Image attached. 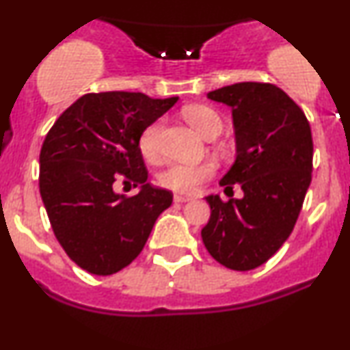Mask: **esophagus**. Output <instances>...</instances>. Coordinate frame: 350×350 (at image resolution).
Listing matches in <instances>:
<instances>
[{"label":"esophagus","mask_w":350,"mask_h":350,"mask_svg":"<svg viewBox=\"0 0 350 350\" xmlns=\"http://www.w3.org/2000/svg\"><path fill=\"white\" fill-rule=\"evenodd\" d=\"M174 200L176 202H189L192 200L191 196H184V194H174Z\"/></svg>","instance_id":"obj_1"}]
</instances>
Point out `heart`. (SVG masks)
<instances>
[{
  "label": "heart",
  "mask_w": 350,
  "mask_h": 350,
  "mask_svg": "<svg viewBox=\"0 0 350 350\" xmlns=\"http://www.w3.org/2000/svg\"><path fill=\"white\" fill-rule=\"evenodd\" d=\"M186 122L194 128L196 131L204 138L211 135L220 133L222 130V120L214 108L207 105H191L186 107L183 111ZM163 130V122L151 123L144 128L139 136V150L146 159H156L159 156V135ZM214 174V164H187V163H172L159 174V183L164 187L172 189L178 192H194Z\"/></svg>",
  "instance_id": "b5f03b06"
}]
</instances>
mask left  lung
Wrapping results in <instances>:
<instances>
[{
    "instance_id": "1",
    "label": "left lung",
    "mask_w": 350,
    "mask_h": 350,
    "mask_svg": "<svg viewBox=\"0 0 350 350\" xmlns=\"http://www.w3.org/2000/svg\"><path fill=\"white\" fill-rule=\"evenodd\" d=\"M207 98L232 108L235 161L220 179L242 199L224 202L206 196L211 219L202 242L212 258L248 271L271 258L286 242L311 184L312 138L303 110L271 83L242 82L217 88Z\"/></svg>"
}]
</instances>
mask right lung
I'll use <instances>...</instances> for the list:
<instances>
[{
  "label": "right lung",
  "mask_w": 350,
  "mask_h": 350,
  "mask_svg": "<svg viewBox=\"0 0 350 350\" xmlns=\"http://www.w3.org/2000/svg\"><path fill=\"white\" fill-rule=\"evenodd\" d=\"M136 92L87 94L59 116L39 154V191L55 239L92 275H113L143 250L172 194L146 183L139 136L178 102ZM116 180L139 187L124 198Z\"/></svg>",
  "instance_id": "add662e5"
}]
</instances>
